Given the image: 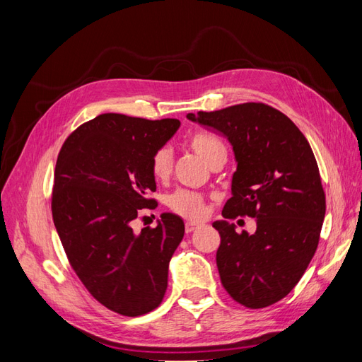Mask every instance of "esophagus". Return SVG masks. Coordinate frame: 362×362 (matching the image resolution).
I'll use <instances>...</instances> for the list:
<instances>
[{
    "instance_id": "34e87169",
    "label": "esophagus",
    "mask_w": 362,
    "mask_h": 362,
    "mask_svg": "<svg viewBox=\"0 0 362 362\" xmlns=\"http://www.w3.org/2000/svg\"><path fill=\"white\" fill-rule=\"evenodd\" d=\"M201 225L199 223H194V222H187L185 223V233H193L194 229H198Z\"/></svg>"
}]
</instances>
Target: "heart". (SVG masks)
I'll return each mask as SVG.
<instances>
[{
	"label": "heart",
	"instance_id": "b5f03b06",
	"mask_svg": "<svg viewBox=\"0 0 362 362\" xmlns=\"http://www.w3.org/2000/svg\"><path fill=\"white\" fill-rule=\"evenodd\" d=\"M189 146L198 154L208 166L221 157L226 156V148L221 140L210 134H194L189 140ZM173 166V154L169 146H163L152 156L151 169L157 180H166ZM169 206L175 213L187 218H201L205 214V201L199 193L190 190H178L169 196Z\"/></svg>",
	"mask_w": 362,
	"mask_h": 362
}]
</instances>
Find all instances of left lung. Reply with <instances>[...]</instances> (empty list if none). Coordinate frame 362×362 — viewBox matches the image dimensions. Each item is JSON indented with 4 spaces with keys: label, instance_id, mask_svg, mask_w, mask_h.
Wrapping results in <instances>:
<instances>
[{
    "label": "left lung",
    "instance_id": "1",
    "mask_svg": "<svg viewBox=\"0 0 362 362\" xmlns=\"http://www.w3.org/2000/svg\"><path fill=\"white\" fill-rule=\"evenodd\" d=\"M192 122L213 128L233 146L237 170L216 262L225 290L247 308L276 303L294 288L313 259L326 201L308 140L276 108L245 103L217 112L189 113ZM257 218L254 235H238L228 218Z\"/></svg>",
    "mask_w": 362,
    "mask_h": 362
}]
</instances>
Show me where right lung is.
<instances>
[{
	"mask_svg": "<svg viewBox=\"0 0 362 362\" xmlns=\"http://www.w3.org/2000/svg\"><path fill=\"white\" fill-rule=\"evenodd\" d=\"M178 119L104 113L76 128L57 157L52 218L76 276L117 314L137 317L161 303L182 218L163 213L156 228H131L156 205L152 156L177 133Z\"/></svg>",
	"mask_w": 362,
	"mask_h": 362,
	"instance_id": "right-lung-1",
	"label": "right lung"
}]
</instances>
